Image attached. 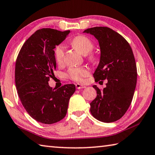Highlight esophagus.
<instances>
[{
    "label": "esophagus",
    "mask_w": 155,
    "mask_h": 155,
    "mask_svg": "<svg viewBox=\"0 0 155 155\" xmlns=\"http://www.w3.org/2000/svg\"><path fill=\"white\" fill-rule=\"evenodd\" d=\"M75 87H76V88H77V89H81V88H86V86L84 85L80 84H76Z\"/></svg>",
    "instance_id": "obj_1"
}]
</instances>
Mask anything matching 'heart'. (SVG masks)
I'll list each match as a JSON object with an SVG mask.
<instances>
[{
    "label": "heart",
    "mask_w": 155,
    "mask_h": 155,
    "mask_svg": "<svg viewBox=\"0 0 155 155\" xmlns=\"http://www.w3.org/2000/svg\"><path fill=\"white\" fill-rule=\"evenodd\" d=\"M71 44L76 50L82 54H87L93 50V43L87 37L84 35H78L73 38L71 41ZM64 54V48L62 45L57 46L54 50L56 61L58 64H61L63 61ZM90 71L86 67H72L69 69L67 76L70 79L76 82H82L86 77L88 76Z\"/></svg>",
    "instance_id": "1"
}]
</instances>
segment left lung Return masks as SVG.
<instances>
[{
    "mask_svg": "<svg viewBox=\"0 0 155 155\" xmlns=\"http://www.w3.org/2000/svg\"><path fill=\"white\" fill-rule=\"evenodd\" d=\"M84 32L99 41L101 56L93 73L95 82L107 80L103 91L93 86L97 95L90 104L91 112L99 121L112 123L123 117L134 97L137 83L134 53L126 39L108 27H93Z\"/></svg>",
    "mask_w": 155,
    "mask_h": 155,
    "instance_id": "left-lung-1",
    "label": "left lung"
}]
</instances>
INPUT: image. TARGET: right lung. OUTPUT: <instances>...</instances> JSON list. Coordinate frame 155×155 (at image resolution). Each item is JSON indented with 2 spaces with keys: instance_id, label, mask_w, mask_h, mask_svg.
<instances>
[{
  "instance_id": "1",
  "label": "right lung",
  "mask_w": 155,
  "mask_h": 155,
  "mask_svg": "<svg viewBox=\"0 0 155 155\" xmlns=\"http://www.w3.org/2000/svg\"><path fill=\"white\" fill-rule=\"evenodd\" d=\"M70 31L39 29L27 39L15 62V82L18 96L26 112L43 124H53L67 114L74 84L55 90L48 84L56 69L54 49L65 39Z\"/></svg>"
}]
</instances>
